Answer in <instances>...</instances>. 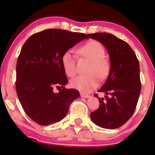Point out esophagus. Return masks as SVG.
<instances>
[{
    "instance_id": "1",
    "label": "esophagus",
    "mask_w": 155,
    "mask_h": 155,
    "mask_svg": "<svg viewBox=\"0 0 155 155\" xmlns=\"http://www.w3.org/2000/svg\"><path fill=\"white\" fill-rule=\"evenodd\" d=\"M80 95H81V97H83V98H89V97H90V96H89V95H87V94H83L82 92L80 93Z\"/></svg>"
}]
</instances>
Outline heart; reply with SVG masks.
Returning a JSON list of instances; mask_svg holds the SVG:
<instances>
[{
  "label": "heart",
  "mask_w": 155,
  "mask_h": 155,
  "mask_svg": "<svg viewBox=\"0 0 155 155\" xmlns=\"http://www.w3.org/2000/svg\"><path fill=\"white\" fill-rule=\"evenodd\" d=\"M81 55L91 61L88 74L78 76L71 81L70 85L81 91L88 93L98 85V77L104 79L109 75L110 64L104 58L105 50L102 44L97 41L91 40L78 48ZM61 64L66 75L73 77L77 73L76 57L70 50L65 51L61 57Z\"/></svg>",
  "instance_id": "heart-1"
}]
</instances>
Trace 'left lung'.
Wrapping results in <instances>:
<instances>
[{"mask_svg": "<svg viewBox=\"0 0 155 155\" xmlns=\"http://www.w3.org/2000/svg\"><path fill=\"white\" fill-rule=\"evenodd\" d=\"M106 47L110 58V72L105 83L98 90L105 99L98 98V109L90 117L96 125L114 129L124 124L134 113L141 92L140 64L131 47L124 40L108 33L88 34ZM108 94L111 95L109 98Z\"/></svg>", "mask_w": 155, "mask_h": 155, "instance_id": "obj_1", "label": "left lung"}]
</instances>
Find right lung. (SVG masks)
<instances>
[{"label": "right lung", "instance_id": "right-lung-1", "mask_svg": "<svg viewBox=\"0 0 155 155\" xmlns=\"http://www.w3.org/2000/svg\"><path fill=\"white\" fill-rule=\"evenodd\" d=\"M87 38L84 33L51 28L34 33L23 45L16 65V92L26 114L38 124L59 122L72 102L79 97L77 90L64 87L68 80L61 57ZM54 87L62 90L54 93Z\"/></svg>", "mask_w": 155, "mask_h": 155}]
</instances>
